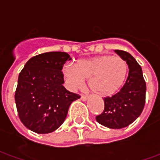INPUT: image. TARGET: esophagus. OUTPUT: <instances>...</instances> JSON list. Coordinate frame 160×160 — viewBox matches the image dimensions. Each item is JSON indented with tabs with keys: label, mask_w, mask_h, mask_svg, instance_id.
Instances as JSON below:
<instances>
[{
	"label": "esophagus",
	"mask_w": 160,
	"mask_h": 160,
	"mask_svg": "<svg viewBox=\"0 0 160 160\" xmlns=\"http://www.w3.org/2000/svg\"><path fill=\"white\" fill-rule=\"evenodd\" d=\"M80 99H81L82 101H87V99H88V97H87V96H85V95H81Z\"/></svg>",
	"instance_id": "esophagus-1"
}]
</instances>
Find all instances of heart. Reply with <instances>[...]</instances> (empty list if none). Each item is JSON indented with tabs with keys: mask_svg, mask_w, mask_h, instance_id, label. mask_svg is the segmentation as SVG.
Instances as JSON below:
<instances>
[{
	"mask_svg": "<svg viewBox=\"0 0 160 160\" xmlns=\"http://www.w3.org/2000/svg\"><path fill=\"white\" fill-rule=\"evenodd\" d=\"M128 72L126 62L120 56L101 55L64 65L62 73L68 88L74 91L89 80V88L101 97H109L122 87Z\"/></svg>",
	"mask_w": 160,
	"mask_h": 160,
	"instance_id": "b5f03b06",
	"label": "heart"
}]
</instances>
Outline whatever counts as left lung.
Here are the masks:
<instances>
[{"label":"left lung","mask_w":160,"mask_h":160,"mask_svg":"<svg viewBox=\"0 0 160 160\" xmlns=\"http://www.w3.org/2000/svg\"><path fill=\"white\" fill-rule=\"evenodd\" d=\"M115 52L127 62L128 75L119 92L104 98V110L96 120L104 127L119 129L140 117L145 105L147 87L141 67L136 60L123 50L116 49Z\"/></svg>","instance_id":"8db88e82"}]
</instances>
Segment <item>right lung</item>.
Listing matches in <instances>:
<instances>
[{
    "instance_id": "obj_1",
    "label": "right lung",
    "mask_w": 160,
    "mask_h": 160,
    "mask_svg": "<svg viewBox=\"0 0 160 160\" xmlns=\"http://www.w3.org/2000/svg\"><path fill=\"white\" fill-rule=\"evenodd\" d=\"M72 59L66 52H46L33 56L19 73L15 92L19 118L38 134L56 130L65 121L70 104L80 98L63 87L64 64Z\"/></svg>"
}]
</instances>
